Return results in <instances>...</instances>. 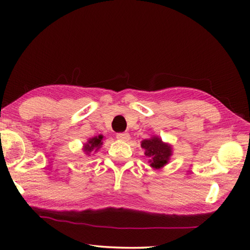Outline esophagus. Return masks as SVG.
Listing matches in <instances>:
<instances>
[{"label": "esophagus", "mask_w": 250, "mask_h": 250, "mask_svg": "<svg viewBox=\"0 0 250 250\" xmlns=\"http://www.w3.org/2000/svg\"><path fill=\"white\" fill-rule=\"evenodd\" d=\"M117 139H119L121 141H128L130 139V134L128 132L117 133Z\"/></svg>", "instance_id": "34e87169"}]
</instances>
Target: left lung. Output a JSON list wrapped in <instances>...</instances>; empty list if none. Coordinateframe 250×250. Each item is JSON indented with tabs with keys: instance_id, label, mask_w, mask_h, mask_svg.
<instances>
[{
	"instance_id": "left-lung-1",
	"label": "left lung",
	"mask_w": 250,
	"mask_h": 250,
	"mask_svg": "<svg viewBox=\"0 0 250 250\" xmlns=\"http://www.w3.org/2000/svg\"><path fill=\"white\" fill-rule=\"evenodd\" d=\"M141 146L146 150L145 154L150 158V167L159 170L167 164L172 155V147L167 143H164L159 137H152L141 142Z\"/></svg>"
}]
</instances>
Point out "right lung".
<instances>
[{
    "label": "right lung",
    "mask_w": 250,
    "mask_h": 250,
    "mask_svg": "<svg viewBox=\"0 0 250 250\" xmlns=\"http://www.w3.org/2000/svg\"><path fill=\"white\" fill-rule=\"evenodd\" d=\"M103 139H104V137L101 134H99L98 137L90 138L86 145L83 146L84 153H86L87 155H90L91 152L98 151L100 149V146H103Z\"/></svg>",
    "instance_id": "1"
}]
</instances>
